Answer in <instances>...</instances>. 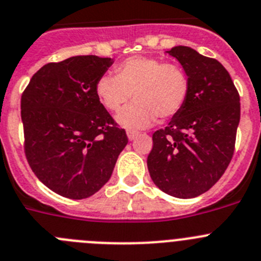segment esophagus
<instances>
[{"label": "esophagus", "mask_w": 261, "mask_h": 261, "mask_svg": "<svg viewBox=\"0 0 261 261\" xmlns=\"http://www.w3.org/2000/svg\"><path fill=\"white\" fill-rule=\"evenodd\" d=\"M138 135H139L138 131L127 130V138H128V140H134V139H135Z\"/></svg>", "instance_id": "1"}]
</instances>
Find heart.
<instances>
[{
  "mask_svg": "<svg viewBox=\"0 0 261 261\" xmlns=\"http://www.w3.org/2000/svg\"><path fill=\"white\" fill-rule=\"evenodd\" d=\"M116 75L103 74L95 85L99 100L117 112L131 97L135 100L119 112L117 121L127 128L149 126L157 117L176 116L189 97L191 82L186 69L149 57H131L114 68Z\"/></svg>",
  "mask_w": 261,
  "mask_h": 261,
  "instance_id": "1",
  "label": "heart"
}]
</instances>
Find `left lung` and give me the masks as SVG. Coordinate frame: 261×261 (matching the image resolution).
Wrapping results in <instances>:
<instances>
[{"instance_id":"8db88e82","label":"left lung","mask_w":261,"mask_h":261,"mask_svg":"<svg viewBox=\"0 0 261 261\" xmlns=\"http://www.w3.org/2000/svg\"><path fill=\"white\" fill-rule=\"evenodd\" d=\"M186 69L191 92L169 126L153 134L147 165L155 186L177 198L207 192L223 176L234 153L240 94L216 59L187 46L167 51Z\"/></svg>"}]
</instances>
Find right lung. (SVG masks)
<instances>
[{"label":"right lung","instance_id":"right-lung-1","mask_svg":"<svg viewBox=\"0 0 261 261\" xmlns=\"http://www.w3.org/2000/svg\"><path fill=\"white\" fill-rule=\"evenodd\" d=\"M112 64L95 55L48 63L21 95L27 161L48 189L67 198L96 193L128 142L95 91Z\"/></svg>","mask_w":261,"mask_h":261}]
</instances>
